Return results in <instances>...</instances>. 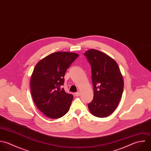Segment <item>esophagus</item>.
Returning a JSON list of instances; mask_svg holds the SVG:
<instances>
[{
	"label": "esophagus",
	"instance_id": "obj_1",
	"mask_svg": "<svg viewBox=\"0 0 151 151\" xmlns=\"http://www.w3.org/2000/svg\"><path fill=\"white\" fill-rule=\"evenodd\" d=\"M80 93L79 91H78V92H77V93H75V96H76V97H78V96H80Z\"/></svg>",
	"mask_w": 151,
	"mask_h": 151
}]
</instances>
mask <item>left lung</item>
I'll return each instance as SVG.
<instances>
[{
    "label": "left lung",
    "mask_w": 151,
    "mask_h": 151,
    "mask_svg": "<svg viewBox=\"0 0 151 151\" xmlns=\"http://www.w3.org/2000/svg\"><path fill=\"white\" fill-rule=\"evenodd\" d=\"M91 67L94 89L93 101L88 104L91 114L99 118L110 115L117 107L124 90V81L116 61L100 51L84 53Z\"/></svg>",
    "instance_id": "obj_1"
}]
</instances>
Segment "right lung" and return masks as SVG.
Listing matches in <instances>:
<instances>
[{
    "instance_id": "1",
    "label": "right lung",
    "mask_w": 151,
    "mask_h": 151,
    "mask_svg": "<svg viewBox=\"0 0 151 151\" xmlns=\"http://www.w3.org/2000/svg\"><path fill=\"white\" fill-rule=\"evenodd\" d=\"M78 54L55 52L47 55L36 65L30 81L33 99L46 116L57 119L69 110L73 96L66 93L62 86L64 76Z\"/></svg>"
}]
</instances>
